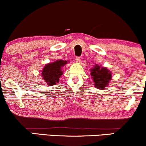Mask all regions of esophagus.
I'll return each mask as SVG.
<instances>
[{
	"label": "esophagus",
	"mask_w": 146,
	"mask_h": 146,
	"mask_svg": "<svg viewBox=\"0 0 146 146\" xmlns=\"http://www.w3.org/2000/svg\"><path fill=\"white\" fill-rule=\"evenodd\" d=\"M75 62H76L77 63H80V62H81V58H80V57H76V58H75Z\"/></svg>",
	"instance_id": "34e87169"
}]
</instances>
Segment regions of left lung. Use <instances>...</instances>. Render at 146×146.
<instances>
[{
  "label": "left lung",
  "mask_w": 146,
  "mask_h": 146,
  "mask_svg": "<svg viewBox=\"0 0 146 146\" xmlns=\"http://www.w3.org/2000/svg\"><path fill=\"white\" fill-rule=\"evenodd\" d=\"M90 75L95 83V86L98 89L101 90L108 86L112 78L111 72L108 68L100 67L98 64L95 65L94 67L90 69Z\"/></svg>",
  "instance_id": "1"
}]
</instances>
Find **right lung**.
I'll return each instance as SVG.
<instances>
[{
    "label": "right lung",
    "instance_id": "1",
    "mask_svg": "<svg viewBox=\"0 0 146 146\" xmlns=\"http://www.w3.org/2000/svg\"><path fill=\"white\" fill-rule=\"evenodd\" d=\"M67 62H68L59 60L45 65L42 71V76L48 86H52L59 82V79L63 74L62 67Z\"/></svg>",
    "mask_w": 146,
    "mask_h": 146
}]
</instances>
